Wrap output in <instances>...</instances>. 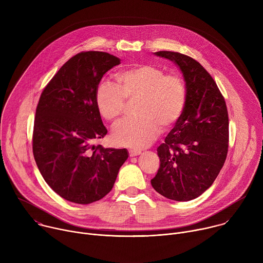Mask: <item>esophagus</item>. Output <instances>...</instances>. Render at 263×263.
<instances>
[{"instance_id":"1","label":"esophagus","mask_w":263,"mask_h":263,"mask_svg":"<svg viewBox=\"0 0 263 263\" xmlns=\"http://www.w3.org/2000/svg\"><path fill=\"white\" fill-rule=\"evenodd\" d=\"M141 152L140 151H137V149H129V155H130V157H134V156H137V155H139Z\"/></svg>"}]
</instances>
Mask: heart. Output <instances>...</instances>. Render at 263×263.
Wrapping results in <instances>:
<instances>
[{"label": "heart", "instance_id": "b5f03b06", "mask_svg": "<svg viewBox=\"0 0 263 263\" xmlns=\"http://www.w3.org/2000/svg\"><path fill=\"white\" fill-rule=\"evenodd\" d=\"M118 81L119 85L101 81L95 95L99 114L109 122L123 114L126 100L137 99V117L121 121L112 131L117 143L144 147L156 139L161 128L170 129L181 119L186 105V86L179 73L143 63L119 72Z\"/></svg>", "mask_w": 263, "mask_h": 263}]
</instances>
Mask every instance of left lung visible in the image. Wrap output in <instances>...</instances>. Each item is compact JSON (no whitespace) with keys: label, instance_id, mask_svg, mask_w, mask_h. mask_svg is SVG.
Returning a JSON list of instances; mask_svg holds the SVG:
<instances>
[{"label":"left lung","instance_id":"obj_1","mask_svg":"<svg viewBox=\"0 0 263 263\" xmlns=\"http://www.w3.org/2000/svg\"><path fill=\"white\" fill-rule=\"evenodd\" d=\"M155 54L180 67L186 105L181 119L157 147L160 166L151 184L167 199L191 201L209 189L226 161L228 110L215 81L200 62L178 52Z\"/></svg>","mask_w":263,"mask_h":263}]
</instances>
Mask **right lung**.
Instances as JSON below:
<instances>
[{
    "label": "right lung",
    "instance_id": "obj_1",
    "mask_svg": "<svg viewBox=\"0 0 263 263\" xmlns=\"http://www.w3.org/2000/svg\"><path fill=\"white\" fill-rule=\"evenodd\" d=\"M105 52H81L66 61L43 90L36 107L32 147L42 176L61 198L90 204L115 185L126 148L92 145L107 129L96 106L104 73L120 64Z\"/></svg>",
    "mask_w": 263,
    "mask_h": 263
}]
</instances>
